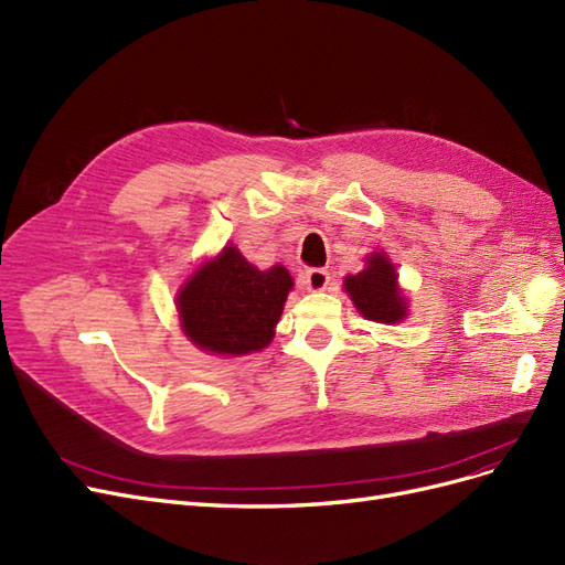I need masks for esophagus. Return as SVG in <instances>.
Masks as SVG:
<instances>
[{
    "label": "esophagus",
    "instance_id": "1",
    "mask_svg": "<svg viewBox=\"0 0 565 565\" xmlns=\"http://www.w3.org/2000/svg\"><path fill=\"white\" fill-rule=\"evenodd\" d=\"M302 281H305V286H307L309 290H323L326 286H329L331 277H329V271H326V269H321V267H312V269H307V271H305Z\"/></svg>",
    "mask_w": 565,
    "mask_h": 565
}]
</instances>
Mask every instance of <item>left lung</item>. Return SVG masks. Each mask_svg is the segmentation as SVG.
I'll return each instance as SVG.
<instances>
[{
  "label": "left lung",
  "instance_id": "obj_1",
  "mask_svg": "<svg viewBox=\"0 0 565 565\" xmlns=\"http://www.w3.org/2000/svg\"><path fill=\"white\" fill-rule=\"evenodd\" d=\"M348 290L359 315L377 323H396L408 317V302L398 288V275L385 253H371L359 275L344 277Z\"/></svg>",
  "mask_w": 565,
  "mask_h": 565
}]
</instances>
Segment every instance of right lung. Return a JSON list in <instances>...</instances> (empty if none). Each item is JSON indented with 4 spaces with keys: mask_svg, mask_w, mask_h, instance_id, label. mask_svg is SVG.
<instances>
[{
    "mask_svg": "<svg viewBox=\"0 0 565 565\" xmlns=\"http://www.w3.org/2000/svg\"><path fill=\"white\" fill-rule=\"evenodd\" d=\"M288 269H258L227 244L215 258L192 271L178 290V315L185 335L199 350L242 356L258 352L275 338L288 290Z\"/></svg>",
    "mask_w": 565,
    "mask_h": 565,
    "instance_id": "add662e5",
    "label": "right lung"
}]
</instances>
